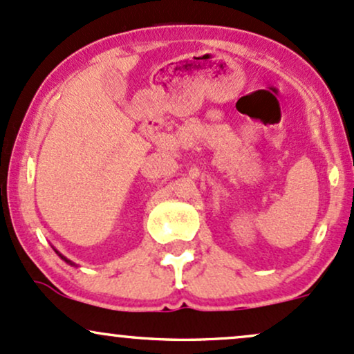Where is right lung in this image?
Wrapping results in <instances>:
<instances>
[{"label":"right lung","mask_w":354,"mask_h":354,"mask_svg":"<svg viewBox=\"0 0 354 354\" xmlns=\"http://www.w3.org/2000/svg\"><path fill=\"white\" fill-rule=\"evenodd\" d=\"M54 252H56V253H57V255H59V257H61V259L66 261V263H68V265H71V267H77V265H76V263H74V261H71V260H68V259H66V257H64V255H62V253H59V252H57V250H56V248H54Z\"/></svg>","instance_id":"right-lung-1"}]
</instances>
